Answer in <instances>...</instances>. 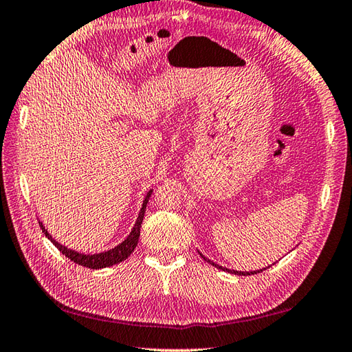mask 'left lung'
<instances>
[{
    "mask_svg": "<svg viewBox=\"0 0 352 352\" xmlns=\"http://www.w3.org/2000/svg\"><path fill=\"white\" fill-rule=\"evenodd\" d=\"M200 256L203 257V259H205L206 262H209L210 265H214V267H217V268H220V270H223V271H228V272H232V274H238V276H252V274H257V272H262L263 270H267V268H263V270H259V271H252V272H244V271H235V270H228V268H223V267H220V265H217V263H214L212 261H209L208 257H205L203 256L201 253H200Z\"/></svg>",
    "mask_w": 352,
    "mask_h": 352,
    "instance_id": "obj_1",
    "label": "left lung"
}]
</instances>
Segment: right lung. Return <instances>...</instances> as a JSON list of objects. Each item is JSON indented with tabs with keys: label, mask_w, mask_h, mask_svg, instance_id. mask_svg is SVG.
Masks as SVG:
<instances>
[{
	"label": "right lung",
	"mask_w": 352,
	"mask_h": 352,
	"mask_svg": "<svg viewBox=\"0 0 352 352\" xmlns=\"http://www.w3.org/2000/svg\"><path fill=\"white\" fill-rule=\"evenodd\" d=\"M152 191L147 192V196L143 201V208L142 210H140V215L137 218V223L134 226V229H132V232L129 233V236L124 239L122 244H119L117 247L108 250V252H104V253H99V254H81L78 252H74V250L70 248H66L65 245H61L60 242H57L56 239H54L48 230H46L42 223L41 224V229L42 232L45 233V236L48 238L54 245H56L61 253H63L66 257H69L70 261L78 263V265H82V267H87V268H91V270H99V268H105V267H113V265L119 263L124 259H128V256L134 252V248L137 247L138 244V238H140V230H142V223H143V218H144V210H146V205L147 201H149V197H151Z\"/></svg>",
	"instance_id": "add662e5"
}]
</instances>
